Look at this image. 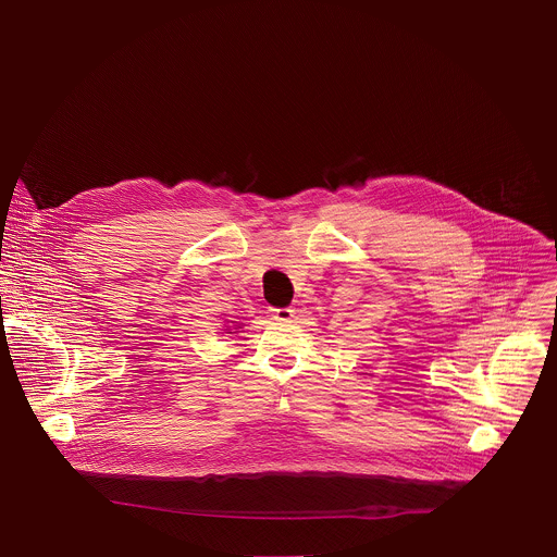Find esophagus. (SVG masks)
<instances>
[{
  "mask_svg": "<svg viewBox=\"0 0 557 557\" xmlns=\"http://www.w3.org/2000/svg\"><path fill=\"white\" fill-rule=\"evenodd\" d=\"M271 314H273V320H277V322H293L295 308H273Z\"/></svg>",
  "mask_w": 557,
  "mask_h": 557,
  "instance_id": "esophagus-1",
  "label": "esophagus"
}]
</instances>
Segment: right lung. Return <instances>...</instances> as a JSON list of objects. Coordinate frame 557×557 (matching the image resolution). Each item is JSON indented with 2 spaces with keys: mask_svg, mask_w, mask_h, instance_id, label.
Returning <instances> with one entry per match:
<instances>
[{
  "mask_svg": "<svg viewBox=\"0 0 557 557\" xmlns=\"http://www.w3.org/2000/svg\"><path fill=\"white\" fill-rule=\"evenodd\" d=\"M233 324H235V326H237V329H240V326H243V324H237V322H233ZM237 329H233V331H237ZM224 333H226V335H228V333H231V326H226V329H224Z\"/></svg>",
  "mask_w": 557,
  "mask_h": 557,
  "instance_id": "obj_1",
  "label": "right lung"
}]
</instances>
